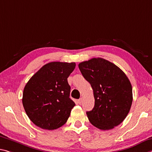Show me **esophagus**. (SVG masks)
<instances>
[{
  "mask_svg": "<svg viewBox=\"0 0 152 152\" xmlns=\"http://www.w3.org/2000/svg\"><path fill=\"white\" fill-rule=\"evenodd\" d=\"M82 101H83V99H82V98L79 99L78 100V103H79V104H81V103H82Z\"/></svg>",
  "mask_w": 152,
  "mask_h": 152,
  "instance_id": "34e87169",
  "label": "esophagus"
}]
</instances>
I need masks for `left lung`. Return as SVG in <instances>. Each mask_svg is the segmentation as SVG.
<instances>
[{"label": "left lung", "instance_id": "8db88e82", "mask_svg": "<svg viewBox=\"0 0 152 152\" xmlns=\"http://www.w3.org/2000/svg\"><path fill=\"white\" fill-rule=\"evenodd\" d=\"M82 74L93 90L95 105L86 112L89 121L101 130H110L126 118L132 102L131 82L112 62L93 58L78 64Z\"/></svg>", "mask_w": 152, "mask_h": 152}]
</instances>
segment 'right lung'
Masks as SVG:
<instances>
[{
  "mask_svg": "<svg viewBox=\"0 0 152 152\" xmlns=\"http://www.w3.org/2000/svg\"><path fill=\"white\" fill-rule=\"evenodd\" d=\"M74 62L53 61L43 66L23 89L22 103L26 114L42 129L55 130L66 123L75 103L69 98L67 78Z\"/></svg>",
  "mask_w": 152,
  "mask_h": 152,
  "instance_id": "right-lung-1",
  "label": "right lung"
}]
</instances>
